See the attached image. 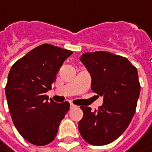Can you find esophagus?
<instances>
[{
  "label": "esophagus",
  "instance_id": "esophagus-1",
  "mask_svg": "<svg viewBox=\"0 0 152 152\" xmlns=\"http://www.w3.org/2000/svg\"><path fill=\"white\" fill-rule=\"evenodd\" d=\"M69 106H70V108H74V107H75V104H73L72 103H70Z\"/></svg>",
  "mask_w": 152,
  "mask_h": 152
}]
</instances>
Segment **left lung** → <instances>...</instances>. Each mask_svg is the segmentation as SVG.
<instances>
[{
  "label": "left lung",
  "mask_w": 152,
  "mask_h": 152,
  "mask_svg": "<svg viewBox=\"0 0 152 152\" xmlns=\"http://www.w3.org/2000/svg\"><path fill=\"white\" fill-rule=\"evenodd\" d=\"M80 60L91 76L93 92L104 99L94 111L81 106L79 132L89 144L104 145L122 135L135 113L140 93L138 71L128 58L109 52L84 53Z\"/></svg>",
  "instance_id": "1"
}]
</instances>
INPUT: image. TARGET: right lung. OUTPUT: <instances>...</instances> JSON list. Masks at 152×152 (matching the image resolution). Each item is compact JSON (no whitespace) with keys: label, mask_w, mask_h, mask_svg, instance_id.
<instances>
[{"label":"right lung","mask_w":152,"mask_h":152,"mask_svg":"<svg viewBox=\"0 0 152 152\" xmlns=\"http://www.w3.org/2000/svg\"><path fill=\"white\" fill-rule=\"evenodd\" d=\"M73 53L50 44H42L18 59L11 68L6 96L13 124L24 140L45 145L57 135L59 123L69 109V102L48 101L64 61Z\"/></svg>","instance_id":"right-lung-1"}]
</instances>
